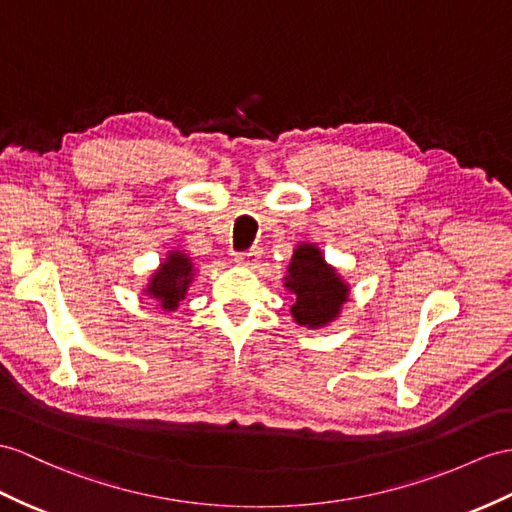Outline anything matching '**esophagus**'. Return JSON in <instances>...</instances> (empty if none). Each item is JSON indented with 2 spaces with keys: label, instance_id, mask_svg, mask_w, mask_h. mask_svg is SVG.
Listing matches in <instances>:
<instances>
[{
  "label": "esophagus",
  "instance_id": "1",
  "mask_svg": "<svg viewBox=\"0 0 512 512\" xmlns=\"http://www.w3.org/2000/svg\"><path fill=\"white\" fill-rule=\"evenodd\" d=\"M260 258V249L258 247H252L249 252H243V254H236V265H243V267H254L258 263Z\"/></svg>",
  "mask_w": 512,
  "mask_h": 512
}]
</instances>
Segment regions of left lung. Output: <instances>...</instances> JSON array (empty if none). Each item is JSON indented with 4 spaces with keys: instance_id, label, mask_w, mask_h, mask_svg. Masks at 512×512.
Returning a JSON list of instances; mask_svg holds the SVG:
<instances>
[{
    "instance_id": "1",
    "label": "left lung",
    "mask_w": 512,
    "mask_h": 512,
    "mask_svg": "<svg viewBox=\"0 0 512 512\" xmlns=\"http://www.w3.org/2000/svg\"><path fill=\"white\" fill-rule=\"evenodd\" d=\"M284 286L293 293L291 315L295 323L310 330L326 328L341 315L350 297V284L326 263L315 243H299L293 249Z\"/></svg>"
}]
</instances>
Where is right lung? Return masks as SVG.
<instances>
[{
    "instance_id": "add662e5",
    "label": "right lung",
    "mask_w": 512,
    "mask_h": 512,
    "mask_svg": "<svg viewBox=\"0 0 512 512\" xmlns=\"http://www.w3.org/2000/svg\"><path fill=\"white\" fill-rule=\"evenodd\" d=\"M195 278V265L189 254H184L182 249H171L167 258L162 260L160 267L149 276V282L145 286V295H149L154 302L171 313L180 306L182 299L186 297V291L193 284Z\"/></svg>"
}]
</instances>
